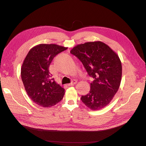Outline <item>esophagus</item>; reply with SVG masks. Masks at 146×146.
<instances>
[{
  "instance_id": "esophagus-1",
  "label": "esophagus",
  "mask_w": 146,
  "mask_h": 146,
  "mask_svg": "<svg viewBox=\"0 0 146 146\" xmlns=\"http://www.w3.org/2000/svg\"><path fill=\"white\" fill-rule=\"evenodd\" d=\"M77 80H73L72 81V82L70 83H69V84H68V86H73V85H75V84H76L77 83Z\"/></svg>"
}]
</instances>
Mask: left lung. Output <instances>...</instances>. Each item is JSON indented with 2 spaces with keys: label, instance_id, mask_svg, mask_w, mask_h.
<instances>
[{
  "label": "left lung",
  "instance_id": "1",
  "mask_svg": "<svg viewBox=\"0 0 146 146\" xmlns=\"http://www.w3.org/2000/svg\"><path fill=\"white\" fill-rule=\"evenodd\" d=\"M70 52L94 79L89 94L82 96V101L93 111L102 109L110 103L120 86L122 65L118 56L101 41L77 45Z\"/></svg>",
  "mask_w": 146,
  "mask_h": 146
}]
</instances>
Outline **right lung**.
Segmentation results:
<instances>
[{
	"label": "right lung",
	"instance_id": "right-lung-1",
	"mask_svg": "<svg viewBox=\"0 0 146 146\" xmlns=\"http://www.w3.org/2000/svg\"><path fill=\"white\" fill-rule=\"evenodd\" d=\"M67 47L57 44H41L28 52L21 67V79L28 96L45 108L56 105L63 99L65 90L49 72L52 60Z\"/></svg>",
	"mask_w": 146,
	"mask_h": 146
}]
</instances>
